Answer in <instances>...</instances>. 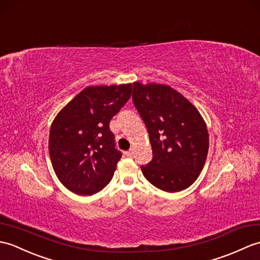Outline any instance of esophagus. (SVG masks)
<instances>
[{
    "mask_svg": "<svg viewBox=\"0 0 260 260\" xmlns=\"http://www.w3.org/2000/svg\"><path fill=\"white\" fill-rule=\"evenodd\" d=\"M125 155L128 156V157H132V156L134 155V149H129L127 152H125Z\"/></svg>",
    "mask_w": 260,
    "mask_h": 260,
    "instance_id": "esophagus-1",
    "label": "esophagus"
}]
</instances>
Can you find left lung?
<instances>
[{
    "label": "left lung",
    "mask_w": 260,
    "mask_h": 260,
    "mask_svg": "<svg viewBox=\"0 0 260 260\" xmlns=\"http://www.w3.org/2000/svg\"><path fill=\"white\" fill-rule=\"evenodd\" d=\"M133 102L148 131L153 159L141 166L157 188L176 192L195 182L207 158L209 136L197 108L165 84L133 83Z\"/></svg>",
    "instance_id": "left-lung-1"
}]
</instances>
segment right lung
<instances>
[{"label": "right lung", "mask_w": 260, "mask_h": 260, "mask_svg": "<svg viewBox=\"0 0 260 260\" xmlns=\"http://www.w3.org/2000/svg\"><path fill=\"white\" fill-rule=\"evenodd\" d=\"M131 95V83L88 86L54 118L48 153L59 182L74 194H96L113 178L122 153L110 122Z\"/></svg>", "instance_id": "add662e5"}]
</instances>
